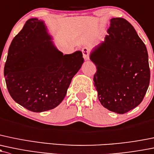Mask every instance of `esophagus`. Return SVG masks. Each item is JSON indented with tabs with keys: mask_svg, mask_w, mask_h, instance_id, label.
Listing matches in <instances>:
<instances>
[{
	"mask_svg": "<svg viewBox=\"0 0 154 154\" xmlns=\"http://www.w3.org/2000/svg\"><path fill=\"white\" fill-rule=\"evenodd\" d=\"M82 56L85 60H88V53H89V49L88 47H83L82 48Z\"/></svg>",
	"mask_w": 154,
	"mask_h": 154,
	"instance_id": "obj_1",
	"label": "esophagus"
}]
</instances>
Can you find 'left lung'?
<instances>
[{"label": "left lung", "instance_id": "obj_1", "mask_svg": "<svg viewBox=\"0 0 154 154\" xmlns=\"http://www.w3.org/2000/svg\"><path fill=\"white\" fill-rule=\"evenodd\" d=\"M108 34L90 53L97 68L94 85L102 106L123 114L141 103L149 86L148 51L125 19L111 18Z\"/></svg>", "mask_w": 154, "mask_h": 154}]
</instances>
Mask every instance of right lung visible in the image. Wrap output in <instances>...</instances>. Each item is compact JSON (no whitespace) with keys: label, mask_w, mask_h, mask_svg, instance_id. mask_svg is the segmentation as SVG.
Instances as JSON below:
<instances>
[{"label":"right lung","mask_w":154,"mask_h":154,"mask_svg":"<svg viewBox=\"0 0 154 154\" xmlns=\"http://www.w3.org/2000/svg\"><path fill=\"white\" fill-rule=\"evenodd\" d=\"M52 40L43 20L31 18L8 51L4 77L9 94L33 112L59 106L84 63L81 51L63 55Z\"/></svg>","instance_id":"1"}]
</instances>
